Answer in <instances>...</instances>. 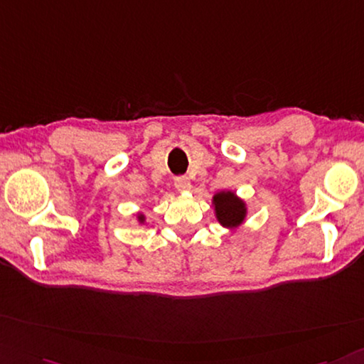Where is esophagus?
Masks as SVG:
<instances>
[{"mask_svg":"<svg viewBox=\"0 0 364 364\" xmlns=\"http://www.w3.org/2000/svg\"><path fill=\"white\" fill-rule=\"evenodd\" d=\"M174 186L177 192H187V190H190V186H192V183H190L188 177L181 176V177H176Z\"/></svg>","mask_w":364,"mask_h":364,"instance_id":"1","label":"esophagus"}]
</instances>
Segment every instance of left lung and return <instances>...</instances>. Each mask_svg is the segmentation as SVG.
I'll list each match as a JSON object with an SVG mask.
<instances>
[{"label": "left lung", "instance_id": "1", "mask_svg": "<svg viewBox=\"0 0 364 364\" xmlns=\"http://www.w3.org/2000/svg\"><path fill=\"white\" fill-rule=\"evenodd\" d=\"M215 218H218L219 224L225 228L235 230L241 224H243L247 214L246 203L238 198L233 192H219L214 195L213 198Z\"/></svg>", "mask_w": 364, "mask_h": 364}]
</instances>
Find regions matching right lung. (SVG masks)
<instances>
[{"mask_svg":"<svg viewBox=\"0 0 364 364\" xmlns=\"http://www.w3.org/2000/svg\"><path fill=\"white\" fill-rule=\"evenodd\" d=\"M137 220L140 222V224H144V222H145V215L139 213V214H137Z\"/></svg>","mask_w":364,"mask_h":364,"instance_id":"obj_1","label":"right lung"}]
</instances>
